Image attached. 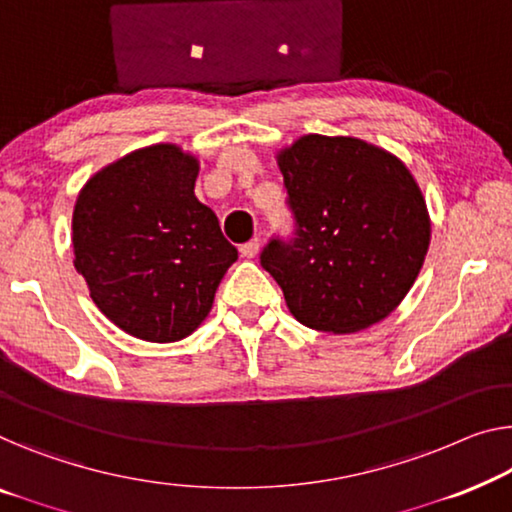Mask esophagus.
Listing matches in <instances>:
<instances>
[{"instance_id":"34e87169","label":"esophagus","mask_w":512,"mask_h":512,"mask_svg":"<svg viewBox=\"0 0 512 512\" xmlns=\"http://www.w3.org/2000/svg\"><path fill=\"white\" fill-rule=\"evenodd\" d=\"M239 250H241L243 257L253 259V257L259 253V239H250L248 243H243V246H241Z\"/></svg>"}]
</instances>
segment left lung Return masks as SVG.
Returning a JSON list of instances; mask_svg holds the SVG:
<instances>
[{
	"label": "left lung",
	"instance_id": "obj_1",
	"mask_svg": "<svg viewBox=\"0 0 512 512\" xmlns=\"http://www.w3.org/2000/svg\"><path fill=\"white\" fill-rule=\"evenodd\" d=\"M294 239L259 262L303 326L356 333L398 308L430 246L421 188L398 156L358 137L303 135L278 154Z\"/></svg>",
	"mask_w": 512,
	"mask_h": 512
}]
</instances>
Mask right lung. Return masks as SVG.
Masks as SVG:
<instances>
[{"label":"right lung","mask_w":512,"mask_h":512,"mask_svg":"<svg viewBox=\"0 0 512 512\" xmlns=\"http://www.w3.org/2000/svg\"><path fill=\"white\" fill-rule=\"evenodd\" d=\"M197 172L177 144H154L96 172L75 202V269L98 310L140 340L193 333L239 257L195 197Z\"/></svg>","instance_id":"obj_1"}]
</instances>
